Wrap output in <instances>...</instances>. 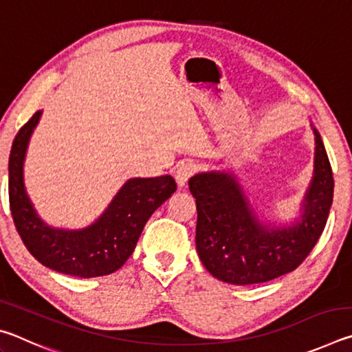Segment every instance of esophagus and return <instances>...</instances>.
<instances>
[{
    "label": "esophagus",
    "instance_id": "34e87169",
    "mask_svg": "<svg viewBox=\"0 0 352 352\" xmlns=\"http://www.w3.org/2000/svg\"><path fill=\"white\" fill-rule=\"evenodd\" d=\"M195 170V166L190 163V162H184L180 166H177L175 169V180L178 186H184L186 182L189 180V177L194 174Z\"/></svg>",
    "mask_w": 352,
    "mask_h": 352
}]
</instances>
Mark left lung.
Listing matches in <instances>:
<instances>
[{
  "mask_svg": "<svg viewBox=\"0 0 352 352\" xmlns=\"http://www.w3.org/2000/svg\"><path fill=\"white\" fill-rule=\"evenodd\" d=\"M315 135L314 177L301 216L290 226L262 222L231 172H200L189 190L197 205L195 245L205 269L220 281L250 285L294 272L323 233L333 197L329 158Z\"/></svg>",
  "mask_w": 352,
  "mask_h": 352,
  "instance_id": "left-lung-1",
  "label": "left lung"
}]
</instances>
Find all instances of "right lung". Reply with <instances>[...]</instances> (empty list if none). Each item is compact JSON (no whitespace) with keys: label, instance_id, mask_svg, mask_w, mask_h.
Wrapping results in <instances>:
<instances>
[{"label":"right lung","instance_id":"obj_1","mask_svg":"<svg viewBox=\"0 0 352 352\" xmlns=\"http://www.w3.org/2000/svg\"><path fill=\"white\" fill-rule=\"evenodd\" d=\"M40 116L41 111L34 113L10 148L9 204L15 228L29 253L45 267L79 278L110 275L130 258L148 217L175 192L177 183L170 175L130 178L91 225L80 230L47 225L28 197L23 175L29 140Z\"/></svg>","mask_w":352,"mask_h":352}]
</instances>
